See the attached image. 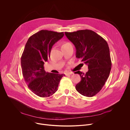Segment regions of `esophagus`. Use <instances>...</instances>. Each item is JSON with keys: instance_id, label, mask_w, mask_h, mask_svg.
Instances as JSON below:
<instances>
[{"instance_id": "1", "label": "esophagus", "mask_w": 130, "mask_h": 130, "mask_svg": "<svg viewBox=\"0 0 130 130\" xmlns=\"http://www.w3.org/2000/svg\"><path fill=\"white\" fill-rule=\"evenodd\" d=\"M73 74V72H67L65 73V75H71V74Z\"/></svg>"}]
</instances>
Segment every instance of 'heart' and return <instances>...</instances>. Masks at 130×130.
<instances>
[{
  "instance_id": "b5f03b06",
  "label": "heart",
  "mask_w": 130,
  "mask_h": 130,
  "mask_svg": "<svg viewBox=\"0 0 130 130\" xmlns=\"http://www.w3.org/2000/svg\"><path fill=\"white\" fill-rule=\"evenodd\" d=\"M69 43H68V42H65V43H64V44L62 45V46H64V45H65L66 44H69Z\"/></svg>"
}]
</instances>
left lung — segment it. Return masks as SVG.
<instances>
[{"label":"left lung","instance_id":"8db88e82","mask_svg":"<svg viewBox=\"0 0 130 130\" xmlns=\"http://www.w3.org/2000/svg\"><path fill=\"white\" fill-rule=\"evenodd\" d=\"M65 34L75 47L76 57L88 66L86 73L75 72L81 78L75 86L76 90L84 96L92 97L101 91L110 73L112 64L108 43L91 30L65 32Z\"/></svg>","mask_w":130,"mask_h":130}]
</instances>
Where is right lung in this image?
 <instances>
[{
    "mask_svg": "<svg viewBox=\"0 0 130 130\" xmlns=\"http://www.w3.org/2000/svg\"><path fill=\"white\" fill-rule=\"evenodd\" d=\"M64 35L63 32L41 30L30 36L25 44L21 58L23 76L29 89L40 97L54 94L64 75L46 72L44 67L53 46Z\"/></svg>",
    "mask_w": 130,
    "mask_h": 130,
    "instance_id": "right-lung-1",
    "label": "right lung"
}]
</instances>
